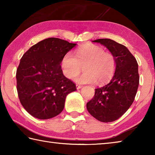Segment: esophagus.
Listing matches in <instances>:
<instances>
[{
  "mask_svg": "<svg viewBox=\"0 0 155 155\" xmlns=\"http://www.w3.org/2000/svg\"><path fill=\"white\" fill-rule=\"evenodd\" d=\"M76 87H77V90H79V89H81V87H82L83 86L82 85H76Z\"/></svg>",
  "mask_w": 155,
  "mask_h": 155,
  "instance_id": "34e87169",
  "label": "esophagus"
}]
</instances>
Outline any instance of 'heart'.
<instances>
[{
    "instance_id": "heart-1",
    "label": "heart",
    "mask_w": 155,
    "mask_h": 155,
    "mask_svg": "<svg viewBox=\"0 0 155 155\" xmlns=\"http://www.w3.org/2000/svg\"><path fill=\"white\" fill-rule=\"evenodd\" d=\"M81 65L85 72L76 78L78 83H93L96 81L101 83L113 77L116 62L112 54L104 52L103 48L94 44L81 46L74 52V55L67 52L61 59L62 72L68 79L79 74Z\"/></svg>"
}]
</instances>
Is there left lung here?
<instances>
[{"instance_id":"8db88e82","label":"left lung","mask_w":155,"mask_h":155,"mask_svg":"<svg viewBox=\"0 0 155 155\" xmlns=\"http://www.w3.org/2000/svg\"><path fill=\"white\" fill-rule=\"evenodd\" d=\"M109 50L116 62L115 73L108 84L95 89L87 103L88 112L99 121L111 122L120 118L134 101L140 77L136 59L127 47L110 39L92 41Z\"/></svg>"}]
</instances>
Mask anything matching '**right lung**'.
<instances>
[{
    "label": "right lung",
    "instance_id": "obj_1",
    "mask_svg": "<svg viewBox=\"0 0 155 155\" xmlns=\"http://www.w3.org/2000/svg\"><path fill=\"white\" fill-rule=\"evenodd\" d=\"M77 44L50 38L35 44L23 54L16 71L17 91L23 107L40 120L55 117L65 106L75 84L62 72L61 61Z\"/></svg>",
    "mask_w": 155,
    "mask_h": 155
}]
</instances>
